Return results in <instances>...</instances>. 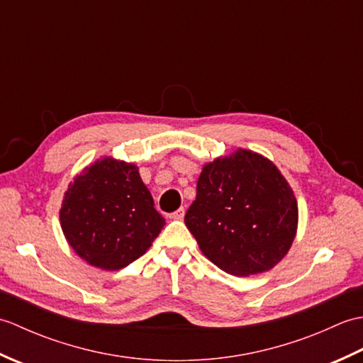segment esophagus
<instances>
[{"mask_svg": "<svg viewBox=\"0 0 363 363\" xmlns=\"http://www.w3.org/2000/svg\"><path fill=\"white\" fill-rule=\"evenodd\" d=\"M184 215H186V209H184V207H179V209L174 211L172 215H169V217H172L173 220H182Z\"/></svg>", "mask_w": 363, "mask_h": 363, "instance_id": "obj_1", "label": "esophagus"}]
</instances>
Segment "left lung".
I'll return each mask as SVG.
<instances>
[{
	"mask_svg": "<svg viewBox=\"0 0 363 363\" xmlns=\"http://www.w3.org/2000/svg\"><path fill=\"white\" fill-rule=\"evenodd\" d=\"M186 225L204 256L223 272H268L293 243L298 225L295 195L272 162L238 150L207 164Z\"/></svg>",
	"mask_w": 363,
	"mask_h": 363,
	"instance_id": "1",
	"label": "left lung"
}]
</instances>
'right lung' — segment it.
Wrapping results in <instances>:
<instances>
[{"label": "right lung", "instance_id": "1", "mask_svg": "<svg viewBox=\"0 0 363 363\" xmlns=\"http://www.w3.org/2000/svg\"><path fill=\"white\" fill-rule=\"evenodd\" d=\"M60 226L79 257L113 272L143 256L165 220L154 209L137 167L106 157L70 184Z\"/></svg>", "mask_w": 363, "mask_h": 363}]
</instances>
